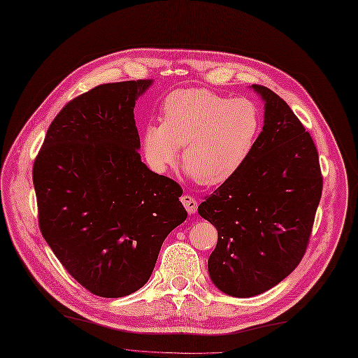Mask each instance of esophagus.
Returning <instances> with one entry per match:
<instances>
[{
    "mask_svg": "<svg viewBox=\"0 0 358 358\" xmlns=\"http://www.w3.org/2000/svg\"><path fill=\"white\" fill-rule=\"evenodd\" d=\"M180 201H182V203H183V207L186 208V211H188L189 214H195V213H196V208H198V201H196L192 195L185 194V195H182Z\"/></svg>",
    "mask_w": 358,
    "mask_h": 358,
    "instance_id": "obj_1",
    "label": "esophagus"
}]
</instances>
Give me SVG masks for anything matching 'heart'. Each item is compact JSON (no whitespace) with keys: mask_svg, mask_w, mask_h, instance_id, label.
Listing matches in <instances>:
<instances>
[{"mask_svg":"<svg viewBox=\"0 0 358 358\" xmlns=\"http://www.w3.org/2000/svg\"><path fill=\"white\" fill-rule=\"evenodd\" d=\"M162 124L144 129L145 155L164 169L179 159L195 182L215 186L243 167L261 129L258 108L249 99H230L210 90L170 93L162 108Z\"/></svg>","mask_w":358,"mask_h":358,"instance_id":"obj_1","label":"heart"}]
</instances>
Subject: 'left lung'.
Returning <instances> with one entry per match:
<instances>
[{"mask_svg":"<svg viewBox=\"0 0 358 358\" xmlns=\"http://www.w3.org/2000/svg\"><path fill=\"white\" fill-rule=\"evenodd\" d=\"M252 89L265 101L262 132L239 172L198 207L218 231L210 277L233 297L261 294L296 269L323 186L310 134L278 94Z\"/></svg>","mask_w":358,"mask_h":358,"instance_id":"left-lung-1","label":"left lung"}]
</instances>
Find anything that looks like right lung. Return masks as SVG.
<instances>
[{
    "instance_id": "add662e5",
    "label": "right lung",
    "mask_w": 358,
    "mask_h": 358,
    "mask_svg": "<svg viewBox=\"0 0 358 358\" xmlns=\"http://www.w3.org/2000/svg\"><path fill=\"white\" fill-rule=\"evenodd\" d=\"M151 83L100 84L68 101L33 164L42 236L100 297L140 290L167 234L188 215L179 183L151 172L138 152L134 108Z\"/></svg>"
}]
</instances>
